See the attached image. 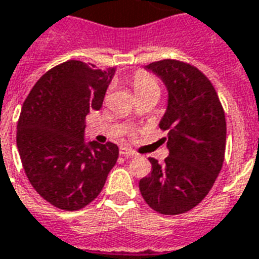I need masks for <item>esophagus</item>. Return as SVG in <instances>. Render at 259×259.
<instances>
[{
    "label": "esophagus",
    "instance_id": "esophagus-1",
    "mask_svg": "<svg viewBox=\"0 0 259 259\" xmlns=\"http://www.w3.org/2000/svg\"><path fill=\"white\" fill-rule=\"evenodd\" d=\"M119 153H121L122 156H125V157H134L136 156V153H134L133 151H130V149H127V148L122 147L121 149H119Z\"/></svg>",
    "mask_w": 259,
    "mask_h": 259
}]
</instances>
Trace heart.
<instances>
[{
	"label": "heart",
	"instance_id": "obj_1",
	"mask_svg": "<svg viewBox=\"0 0 259 259\" xmlns=\"http://www.w3.org/2000/svg\"><path fill=\"white\" fill-rule=\"evenodd\" d=\"M133 87L136 94H140V92H144V91L148 90H159V85L155 81V78L144 72L136 73V76L133 78Z\"/></svg>",
	"mask_w": 259,
	"mask_h": 259
}]
</instances>
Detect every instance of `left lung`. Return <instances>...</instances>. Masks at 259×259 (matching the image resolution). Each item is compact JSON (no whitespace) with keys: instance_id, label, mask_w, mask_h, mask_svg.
Returning a JSON list of instances; mask_svg holds the SVG:
<instances>
[{"instance_id":"1","label":"left lung","mask_w":259,"mask_h":259,"mask_svg":"<svg viewBox=\"0 0 259 259\" xmlns=\"http://www.w3.org/2000/svg\"><path fill=\"white\" fill-rule=\"evenodd\" d=\"M167 88V107L159 122L168 130L164 164L149 157L152 171L140 191L153 210L181 214L204 200L220 172L226 153L224 110L208 77L194 66L163 59L145 66Z\"/></svg>"}]
</instances>
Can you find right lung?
Masks as SVG:
<instances>
[{
    "instance_id": "obj_1",
    "label": "right lung",
    "mask_w": 259,
    "mask_h": 259,
    "mask_svg": "<svg viewBox=\"0 0 259 259\" xmlns=\"http://www.w3.org/2000/svg\"><path fill=\"white\" fill-rule=\"evenodd\" d=\"M116 69L68 61L45 73L25 99L17 123V151L32 187L64 210L96 198L119 149L85 141V115L103 104Z\"/></svg>"
}]
</instances>
